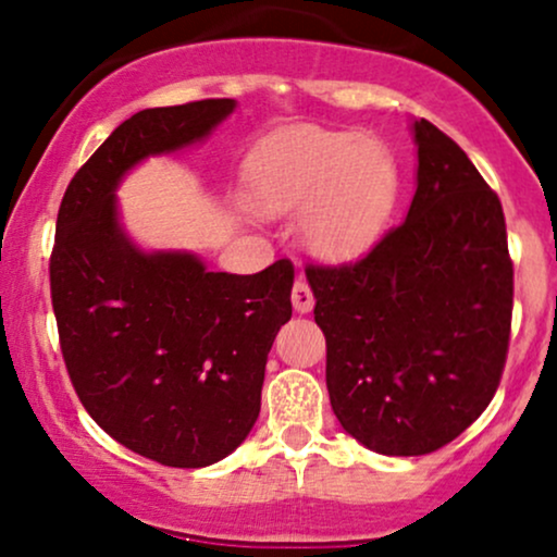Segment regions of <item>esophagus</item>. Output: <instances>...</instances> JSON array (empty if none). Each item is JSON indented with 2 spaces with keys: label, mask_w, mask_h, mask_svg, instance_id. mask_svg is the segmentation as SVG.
I'll return each mask as SVG.
<instances>
[{
  "label": "esophagus",
  "mask_w": 557,
  "mask_h": 557,
  "mask_svg": "<svg viewBox=\"0 0 557 557\" xmlns=\"http://www.w3.org/2000/svg\"><path fill=\"white\" fill-rule=\"evenodd\" d=\"M290 298H293V309H296L298 314H309V311L314 309V293H311V287L306 280H296Z\"/></svg>",
  "instance_id": "1"
}]
</instances>
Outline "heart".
Wrapping results in <instances>:
<instances>
[{"label": "heart", "mask_w": 557, "mask_h": 557, "mask_svg": "<svg viewBox=\"0 0 557 557\" xmlns=\"http://www.w3.org/2000/svg\"><path fill=\"white\" fill-rule=\"evenodd\" d=\"M400 172L382 140L354 131L300 133L267 157L257 196L270 214H309L306 243L332 264L361 259L385 233Z\"/></svg>", "instance_id": "heart-1"}]
</instances>
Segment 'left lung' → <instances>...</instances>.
<instances>
[{
  "mask_svg": "<svg viewBox=\"0 0 557 557\" xmlns=\"http://www.w3.org/2000/svg\"><path fill=\"white\" fill-rule=\"evenodd\" d=\"M411 133L406 220L356 264L306 270L332 411L382 456H426L474 424L500 385L513 311L500 198L430 120Z\"/></svg>",
  "mask_w": 557,
  "mask_h": 557,
  "instance_id": "left-lung-1",
  "label": "left lung"
}]
</instances>
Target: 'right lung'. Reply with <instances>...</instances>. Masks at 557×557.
Segmentation results:
<instances>
[{
  "label": "right lung",
  "instance_id": "right-lung-1",
  "mask_svg": "<svg viewBox=\"0 0 557 557\" xmlns=\"http://www.w3.org/2000/svg\"><path fill=\"white\" fill-rule=\"evenodd\" d=\"M233 110L203 99L136 112L75 172L57 214L49 280L75 393L120 445L175 469L222 461L257 424L293 264L227 274L190 251H144L114 194L144 159L201 144Z\"/></svg>",
  "mask_w": 557,
  "mask_h": 557
}]
</instances>
